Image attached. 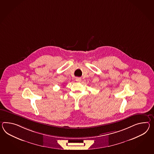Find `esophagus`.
Instances as JSON below:
<instances>
[{
  "label": "esophagus",
  "mask_w": 154,
  "mask_h": 154,
  "mask_svg": "<svg viewBox=\"0 0 154 154\" xmlns=\"http://www.w3.org/2000/svg\"><path fill=\"white\" fill-rule=\"evenodd\" d=\"M75 81H76L77 82H80L81 81V78H76V79H75Z\"/></svg>",
  "instance_id": "1"
}]
</instances>
